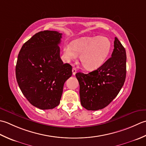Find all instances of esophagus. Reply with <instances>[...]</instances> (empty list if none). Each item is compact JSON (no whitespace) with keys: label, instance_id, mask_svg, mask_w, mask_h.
I'll return each mask as SVG.
<instances>
[{"label":"esophagus","instance_id":"1","mask_svg":"<svg viewBox=\"0 0 146 146\" xmlns=\"http://www.w3.org/2000/svg\"><path fill=\"white\" fill-rule=\"evenodd\" d=\"M76 72H77V70H76V69L75 67H74L73 69H72V74H73L74 76H75Z\"/></svg>","mask_w":146,"mask_h":146}]
</instances>
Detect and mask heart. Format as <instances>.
Instances as JSON below:
<instances>
[{"label": "heart", "instance_id": "heart-1", "mask_svg": "<svg viewBox=\"0 0 146 146\" xmlns=\"http://www.w3.org/2000/svg\"><path fill=\"white\" fill-rule=\"evenodd\" d=\"M111 49V43L108 38L94 36L80 38L73 41L64 48L65 58L75 60L80 55L81 64L87 70L97 69L105 61Z\"/></svg>", "mask_w": 146, "mask_h": 146}]
</instances>
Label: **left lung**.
<instances>
[{
  "label": "left lung",
  "instance_id": "left-lung-1",
  "mask_svg": "<svg viewBox=\"0 0 146 146\" xmlns=\"http://www.w3.org/2000/svg\"><path fill=\"white\" fill-rule=\"evenodd\" d=\"M126 60L125 49L115 37L111 57L93 72L76 73L81 103L84 108L98 110L113 100L125 81Z\"/></svg>",
  "mask_w": 146,
  "mask_h": 146
}]
</instances>
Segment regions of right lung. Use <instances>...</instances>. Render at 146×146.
I'll list each match as a JSON object with an SVG mask.
<instances>
[{"label": "right lung", "instance_id": "1", "mask_svg": "<svg viewBox=\"0 0 146 146\" xmlns=\"http://www.w3.org/2000/svg\"><path fill=\"white\" fill-rule=\"evenodd\" d=\"M62 35L37 33L24 43L17 57V84L28 102L41 110L59 105L64 83L72 74V66L64 64L60 56Z\"/></svg>", "mask_w": 146, "mask_h": 146}]
</instances>
